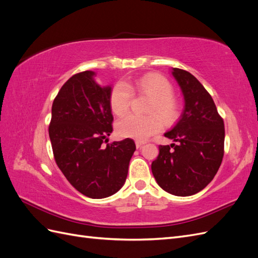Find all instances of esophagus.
<instances>
[{"label": "esophagus", "mask_w": 258, "mask_h": 258, "mask_svg": "<svg viewBox=\"0 0 258 258\" xmlns=\"http://www.w3.org/2000/svg\"><path fill=\"white\" fill-rule=\"evenodd\" d=\"M143 144H144V142H142V141H136V146H137V148L142 147Z\"/></svg>", "instance_id": "obj_1"}]
</instances>
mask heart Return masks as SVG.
Segmentation results:
<instances>
[{"label": "heart", "instance_id": "b5f03b06", "mask_svg": "<svg viewBox=\"0 0 258 258\" xmlns=\"http://www.w3.org/2000/svg\"><path fill=\"white\" fill-rule=\"evenodd\" d=\"M134 92L144 93L152 98L146 116L128 114L116 122V131L122 138L145 140L157 134L166 123H172L178 117V105L173 98L171 84L160 75L145 74L135 81L118 82L110 93L112 112L121 116L128 111Z\"/></svg>", "mask_w": 258, "mask_h": 258}]
</instances>
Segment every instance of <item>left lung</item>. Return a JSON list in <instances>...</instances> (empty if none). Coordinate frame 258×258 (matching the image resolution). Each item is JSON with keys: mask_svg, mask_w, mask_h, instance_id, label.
I'll list each match as a JSON object with an SVG mask.
<instances>
[{"mask_svg": "<svg viewBox=\"0 0 258 258\" xmlns=\"http://www.w3.org/2000/svg\"><path fill=\"white\" fill-rule=\"evenodd\" d=\"M185 106L175 126L165 137L171 145H159L152 172L163 190L174 196H191L212 181L224 157L225 128L214 101L189 72L173 68Z\"/></svg>", "mask_w": 258, "mask_h": 258, "instance_id": "left-lung-1", "label": "left lung"}]
</instances>
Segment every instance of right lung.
<instances>
[{
	"label": "right lung",
	"mask_w": 258,
	"mask_h": 258,
	"mask_svg": "<svg viewBox=\"0 0 258 258\" xmlns=\"http://www.w3.org/2000/svg\"><path fill=\"white\" fill-rule=\"evenodd\" d=\"M92 71L74 74L51 107L49 138L54 161L76 190L92 199L118 191L136 151L132 139L107 143L113 131L111 87H100Z\"/></svg>",
	"instance_id": "add662e5"
}]
</instances>
